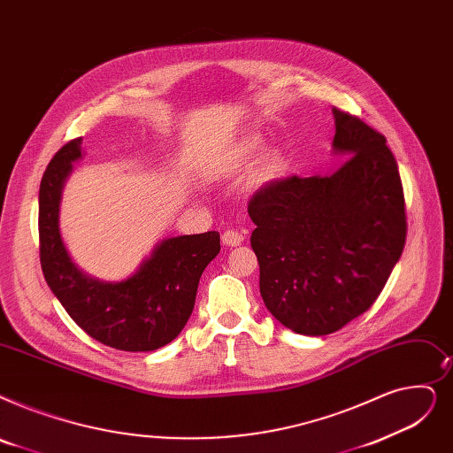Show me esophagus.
<instances>
[{
	"label": "esophagus",
	"mask_w": 453,
	"mask_h": 453,
	"mask_svg": "<svg viewBox=\"0 0 453 453\" xmlns=\"http://www.w3.org/2000/svg\"><path fill=\"white\" fill-rule=\"evenodd\" d=\"M242 242H244V234L239 233V231H234V229H227V231L222 234V244H224V246L233 248V246H239V244H242Z\"/></svg>",
	"instance_id": "34e87169"
}]
</instances>
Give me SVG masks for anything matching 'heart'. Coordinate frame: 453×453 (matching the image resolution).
I'll return each mask as SVG.
<instances>
[{
    "mask_svg": "<svg viewBox=\"0 0 453 453\" xmlns=\"http://www.w3.org/2000/svg\"><path fill=\"white\" fill-rule=\"evenodd\" d=\"M261 146H263V142L259 136L250 134L239 144L237 153H234V159H237V163H246L255 153H259ZM278 166H280V157L275 153H268L263 157V161L259 165V173L265 175V178H270V175H273L275 170H278Z\"/></svg>",
    "mask_w": 453,
    "mask_h": 453,
    "instance_id": "heart-1",
    "label": "heart"
}]
</instances>
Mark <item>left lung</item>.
<instances>
[{
    "label": "left lung",
    "instance_id": "1",
    "mask_svg": "<svg viewBox=\"0 0 453 453\" xmlns=\"http://www.w3.org/2000/svg\"><path fill=\"white\" fill-rule=\"evenodd\" d=\"M329 175L272 181L248 205L259 288L273 319L322 337L370 309L405 246L403 188L387 139L333 109ZM349 161L346 162L345 159Z\"/></svg>",
    "mask_w": 453,
    "mask_h": 453
}]
</instances>
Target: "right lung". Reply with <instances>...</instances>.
Segmentation results:
<instances>
[{
  "label": "right lung",
  "mask_w": 453,
  "mask_h": 453,
  "mask_svg": "<svg viewBox=\"0 0 453 453\" xmlns=\"http://www.w3.org/2000/svg\"><path fill=\"white\" fill-rule=\"evenodd\" d=\"M81 141L75 139L53 155L38 192L46 283L72 320L97 342L124 351H153L178 337L190 319L202 273L220 251V234L168 237L129 278H92L72 261L58 227L65 183L73 163L83 157Z\"/></svg>",
  "instance_id": "add662e5"
}]
</instances>
